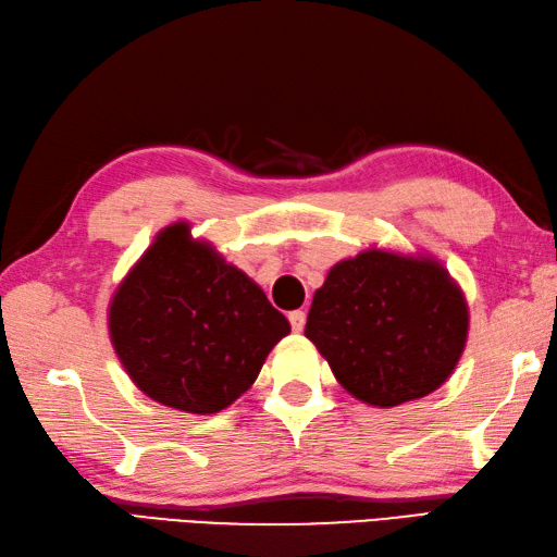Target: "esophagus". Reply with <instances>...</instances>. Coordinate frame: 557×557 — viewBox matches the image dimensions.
I'll return each instance as SVG.
<instances>
[{"label":"esophagus","mask_w":557,"mask_h":557,"mask_svg":"<svg viewBox=\"0 0 557 557\" xmlns=\"http://www.w3.org/2000/svg\"><path fill=\"white\" fill-rule=\"evenodd\" d=\"M288 320H290L293 332H302V327H306V312H302V310H293L288 314Z\"/></svg>","instance_id":"1"}]
</instances>
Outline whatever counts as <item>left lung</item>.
<instances>
[{
    "label": "left lung",
    "instance_id": "8db88e82",
    "mask_svg": "<svg viewBox=\"0 0 557 557\" xmlns=\"http://www.w3.org/2000/svg\"><path fill=\"white\" fill-rule=\"evenodd\" d=\"M468 330L466 293L442 261L373 245L327 271L306 337L346 393L387 409L438 391L463 356Z\"/></svg>",
    "mask_w": 557,
    "mask_h": 557
}]
</instances>
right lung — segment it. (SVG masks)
<instances>
[{"label":"right lung","instance_id":"obj_1","mask_svg":"<svg viewBox=\"0 0 557 557\" xmlns=\"http://www.w3.org/2000/svg\"><path fill=\"white\" fill-rule=\"evenodd\" d=\"M109 337L138 391L188 414L247 393L288 320L188 220L154 235L109 302Z\"/></svg>","mask_w":557,"mask_h":557}]
</instances>
